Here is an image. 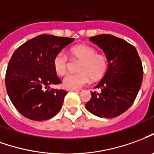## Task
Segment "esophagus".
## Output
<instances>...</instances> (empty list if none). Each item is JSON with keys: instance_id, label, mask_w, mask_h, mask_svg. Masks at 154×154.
<instances>
[{"instance_id": "esophagus-1", "label": "esophagus", "mask_w": 154, "mask_h": 154, "mask_svg": "<svg viewBox=\"0 0 154 154\" xmlns=\"http://www.w3.org/2000/svg\"><path fill=\"white\" fill-rule=\"evenodd\" d=\"M70 91H73V92H81L80 89H70Z\"/></svg>"}]
</instances>
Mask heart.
<instances>
[{
    "label": "heart",
    "instance_id": "b5f03b06",
    "mask_svg": "<svg viewBox=\"0 0 154 154\" xmlns=\"http://www.w3.org/2000/svg\"><path fill=\"white\" fill-rule=\"evenodd\" d=\"M72 57L81 61L78 66L80 72L69 74L63 79L64 87L68 89H78L92 80H99L106 74L109 65L108 58L104 53L97 52L93 47L86 44L77 45L70 50ZM68 58L63 52H58L52 61L55 72L64 76L68 71Z\"/></svg>",
    "mask_w": 154,
    "mask_h": 154
}]
</instances>
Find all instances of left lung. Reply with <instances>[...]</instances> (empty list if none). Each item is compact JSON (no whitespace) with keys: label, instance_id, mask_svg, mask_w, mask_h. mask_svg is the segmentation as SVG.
<instances>
[{"label":"left lung","instance_id":"obj_1","mask_svg":"<svg viewBox=\"0 0 154 154\" xmlns=\"http://www.w3.org/2000/svg\"><path fill=\"white\" fill-rule=\"evenodd\" d=\"M89 40L103 49L109 65L105 76L92 92L86 108L100 118L118 117L128 110L137 97L143 82V69L136 48L119 37L103 34Z\"/></svg>","mask_w":154,"mask_h":154}]
</instances>
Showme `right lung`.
Returning a JSON list of instances; mask_svg holds the SVG:
<instances>
[{
    "label": "right lung",
    "instance_id": "add662e5",
    "mask_svg": "<svg viewBox=\"0 0 154 154\" xmlns=\"http://www.w3.org/2000/svg\"><path fill=\"white\" fill-rule=\"evenodd\" d=\"M74 38L40 35L22 44L10 59L6 88L11 103L26 118L44 121L61 110L67 92L50 85L62 82L52 66L56 55Z\"/></svg>",
    "mask_w": 154,
    "mask_h": 154
}]
</instances>
